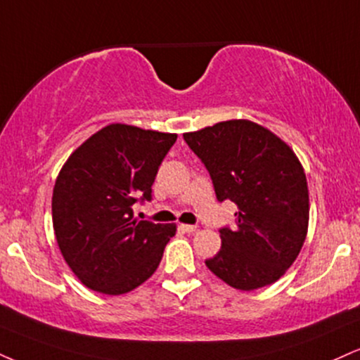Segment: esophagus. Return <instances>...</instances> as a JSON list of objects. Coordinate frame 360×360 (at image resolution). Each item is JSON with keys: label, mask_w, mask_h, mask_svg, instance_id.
<instances>
[{"label": "esophagus", "mask_w": 360, "mask_h": 360, "mask_svg": "<svg viewBox=\"0 0 360 360\" xmlns=\"http://www.w3.org/2000/svg\"><path fill=\"white\" fill-rule=\"evenodd\" d=\"M181 229H183L184 233H196L198 226H194V224H181Z\"/></svg>", "instance_id": "1"}]
</instances>
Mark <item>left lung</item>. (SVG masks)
<instances>
[{
	"instance_id": "8db88e82",
	"label": "left lung",
	"mask_w": 360,
	"mask_h": 360,
	"mask_svg": "<svg viewBox=\"0 0 360 360\" xmlns=\"http://www.w3.org/2000/svg\"><path fill=\"white\" fill-rule=\"evenodd\" d=\"M184 141L210 171L218 201L238 206L236 226L219 229L221 250L206 266L243 292L275 283L297 259L309 229V186L297 154L246 119L186 132Z\"/></svg>"
}]
</instances>
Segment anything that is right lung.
<instances>
[{
	"instance_id": "obj_1",
	"label": "right lung",
	"mask_w": 360,
	"mask_h": 360,
	"mask_svg": "<svg viewBox=\"0 0 360 360\" xmlns=\"http://www.w3.org/2000/svg\"><path fill=\"white\" fill-rule=\"evenodd\" d=\"M177 134L109 124L77 147L56 176L51 218L60 253L86 288L122 295L153 276L176 224L134 219L150 199Z\"/></svg>"
}]
</instances>
